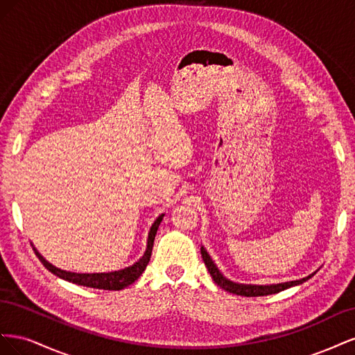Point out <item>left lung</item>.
Instances as JSON below:
<instances>
[{
    "mask_svg": "<svg viewBox=\"0 0 355 355\" xmlns=\"http://www.w3.org/2000/svg\"><path fill=\"white\" fill-rule=\"evenodd\" d=\"M201 256L202 261L206 263L207 270L213 278V282L216 283L219 287H222L223 290H227L230 293L234 295H240V296H247V297H254V296H266V295H275L278 292H283V290L293 287V286H299L305 283L306 280H309L315 272H313L311 275L300 278V280H295V282H286V283H278V284H270V286H257V284H240V283H234L231 280H228L227 277H223V274L218 270V266L214 265V262L211 261V257L209 256L207 250L204 249L201 245Z\"/></svg>",
    "mask_w": 355,
    "mask_h": 355,
    "instance_id": "left-lung-1",
    "label": "left lung"
}]
</instances>
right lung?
Instances as JSON below:
<instances>
[{
	"instance_id": "obj_1",
	"label": "right lung",
	"mask_w": 355,
	"mask_h": 355,
	"mask_svg": "<svg viewBox=\"0 0 355 355\" xmlns=\"http://www.w3.org/2000/svg\"><path fill=\"white\" fill-rule=\"evenodd\" d=\"M163 216H164V214H159V216L155 219V222L153 223L151 230H149L146 250H145L144 256L137 262H135L133 265L127 266V268H124V270H120V271L96 272V274H77V272H71V271H63V270H59V268H56V266H53L50 262H47L44 257H42L38 253V250L35 249L34 244H32V249H34V252L38 256V259L41 261V263L44 265L50 272L58 275L59 278H63V280H67V282L73 283V284H78V286L93 287V288L121 290V288H124L127 286H130L132 283H135L137 278L142 275V272L145 271L146 265L149 263V259H151L155 234L158 231V227H159L161 220H163Z\"/></svg>"
}]
</instances>
